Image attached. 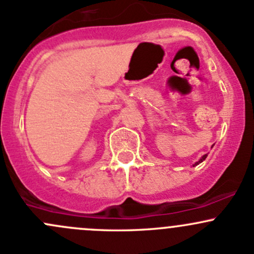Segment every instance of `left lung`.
Segmentation results:
<instances>
[{"instance_id": "left-lung-1", "label": "left lung", "mask_w": 254, "mask_h": 254, "mask_svg": "<svg viewBox=\"0 0 254 254\" xmlns=\"http://www.w3.org/2000/svg\"><path fill=\"white\" fill-rule=\"evenodd\" d=\"M206 156H208V154H205V155H203V156H202V158H200V159H199V160H198V161H197V163H195V164H194V165H193V166L198 165V164H200V163H202V161H203V160H205V158H206Z\"/></svg>"}]
</instances>
